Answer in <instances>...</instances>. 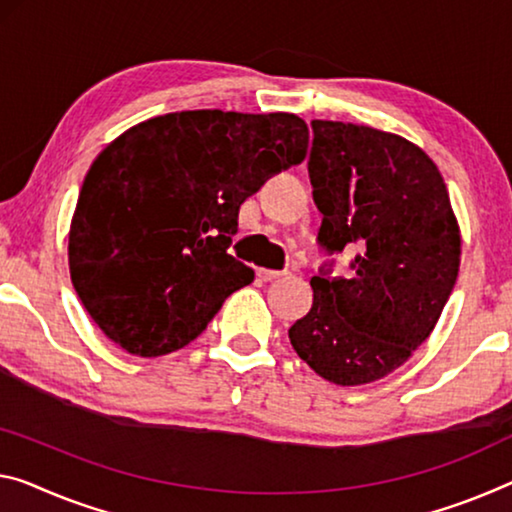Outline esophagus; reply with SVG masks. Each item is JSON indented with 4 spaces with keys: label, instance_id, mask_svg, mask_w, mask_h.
<instances>
[{
    "label": "esophagus",
    "instance_id": "obj_1",
    "mask_svg": "<svg viewBox=\"0 0 512 512\" xmlns=\"http://www.w3.org/2000/svg\"><path fill=\"white\" fill-rule=\"evenodd\" d=\"M256 274H258V279H261V281H274V279L283 277V274H286V272H281V270H267V267H258Z\"/></svg>",
    "mask_w": 512,
    "mask_h": 512
}]
</instances>
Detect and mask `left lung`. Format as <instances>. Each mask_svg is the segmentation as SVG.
<instances>
[{"label":"left lung","mask_w":512,"mask_h":512,"mask_svg":"<svg viewBox=\"0 0 512 512\" xmlns=\"http://www.w3.org/2000/svg\"><path fill=\"white\" fill-rule=\"evenodd\" d=\"M309 178L320 247L357 249L348 279L320 267L288 329L327 382L359 387L403 366L435 329L460 270V226L437 164L391 132L313 121Z\"/></svg>","instance_id":"1"}]
</instances>
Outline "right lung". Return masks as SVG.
Returning <instances> with one entry per match:
<instances>
[{
	"label": "right lung",
	"instance_id": "right-lung-1",
	"mask_svg": "<svg viewBox=\"0 0 512 512\" xmlns=\"http://www.w3.org/2000/svg\"><path fill=\"white\" fill-rule=\"evenodd\" d=\"M306 148L300 116L222 109L155 116L102 148L68 233L70 279L102 334L137 357L194 341L254 281L229 254L240 206Z\"/></svg>",
	"mask_w": 512,
	"mask_h": 512
}]
</instances>
